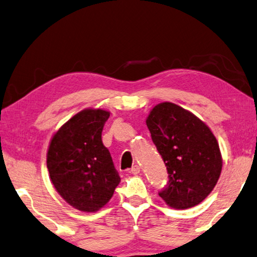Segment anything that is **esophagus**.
<instances>
[{
	"instance_id": "34e87169",
	"label": "esophagus",
	"mask_w": 257,
	"mask_h": 257,
	"mask_svg": "<svg viewBox=\"0 0 257 257\" xmlns=\"http://www.w3.org/2000/svg\"><path fill=\"white\" fill-rule=\"evenodd\" d=\"M130 172L133 173V175H138L139 172H141V167H139V165H134V167L130 169Z\"/></svg>"
}]
</instances>
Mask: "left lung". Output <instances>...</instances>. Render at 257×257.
Masks as SVG:
<instances>
[{
    "label": "left lung",
    "instance_id": "8db88e82",
    "mask_svg": "<svg viewBox=\"0 0 257 257\" xmlns=\"http://www.w3.org/2000/svg\"><path fill=\"white\" fill-rule=\"evenodd\" d=\"M146 124L169 175L160 197L178 210L203 202L222 170L219 144L211 129L193 113L170 102L154 106Z\"/></svg>",
    "mask_w": 257,
    "mask_h": 257
}]
</instances>
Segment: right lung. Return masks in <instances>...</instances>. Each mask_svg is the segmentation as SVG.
<instances>
[{"mask_svg": "<svg viewBox=\"0 0 257 257\" xmlns=\"http://www.w3.org/2000/svg\"><path fill=\"white\" fill-rule=\"evenodd\" d=\"M107 111L87 108L54 134L47 169L64 201L82 212H96L110 201L120 182L111 154L102 142Z\"/></svg>", "mask_w": 257, "mask_h": 257, "instance_id": "right-lung-1", "label": "right lung"}]
</instances>
